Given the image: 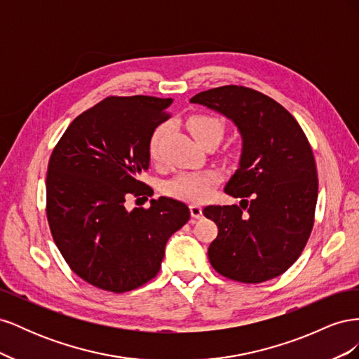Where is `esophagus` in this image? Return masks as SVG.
<instances>
[{"label":"esophagus","mask_w":359,"mask_h":359,"mask_svg":"<svg viewBox=\"0 0 359 359\" xmlns=\"http://www.w3.org/2000/svg\"><path fill=\"white\" fill-rule=\"evenodd\" d=\"M190 214H191V217L193 219H201V217L203 215V212H202V206L201 205H190Z\"/></svg>","instance_id":"34e87169"}]
</instances>
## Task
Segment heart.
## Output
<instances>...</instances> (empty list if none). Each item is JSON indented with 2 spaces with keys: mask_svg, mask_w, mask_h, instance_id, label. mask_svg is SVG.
<instances>
[{
  "mask_svg": "<svg viewBox=\"0 0 359 359\" xmlns=\"http://www.w3.org/2000/svg\"><path fill=\"white\" fill-rule=\"evenodd\" d=\"M187 128L201 145L206 140H217L219 142L223 135V124L220 119L210 115L190 116L187 119ZM165 126H160L149 137L148 154L151 158H156L158 154V145L163 135H165ZM219 181L220 173L217 170L180 172L178 175L166 182L165 190L172 198L187 202H202L211 196L212 189Z\"/></svg>",
  "mask_w": 359,
  "mask_h": 359,
  "instance_id": "1",
  "label": "heart"
}]
</instances>
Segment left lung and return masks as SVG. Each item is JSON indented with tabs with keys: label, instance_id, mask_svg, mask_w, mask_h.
I'll use <instances>...</instances> for the list:
<instances>
[{
	"label": "left lung",
	"instance_id": "obj_1",
	"mask_svg": "<svg viewBox=\"0 0 359 359\" xmlns=\"http://www.w3.org/2000/svg\"><path fill=\"white\" fill-rule=\"evenodd\" d=\"M190 102L231 119L243 142L224 187L241 198V206L203 210L219 227L208 248L212 268L241 283L278 277L299 257L313 229L318 172L306 135L283 106L245 86L212 88Z\"/></svg>",
	"mask_w": 359,
	"mask_h": 359
}]
</instances>
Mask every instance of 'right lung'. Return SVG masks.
<instances>
[{
  "mask_svg": "<svg viewBox=\"0 0 359 359\" xmlns=\"http://www.w3.org/2000/svg\"><path fill=\"white\" fill-rule=\"evenodd\" d=\"M172 99L107 97L64 132L48 165L46 214L69 266L86 283L121 293L157 276L172 233L190 219L189 206L161 196L127 211L128 194L153 196L140 181L148 144L168 119Z\"/></svg>",
  "mask_w": 359,
  "mask_h": 359,
  "instance_id": "add662e5",
  "label": "right lung"
}]
</instances>
